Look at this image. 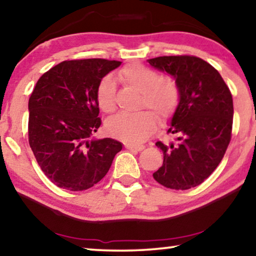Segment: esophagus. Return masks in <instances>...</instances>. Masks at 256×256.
<instances>
[{
	"instance_id": "esophagus-1",
	"label": "esophagus",
	"mask_w": 256,
	"mask_h": 256,
	"mask_svg": "<svg viewBox=\"0 0 256 256\" xmlns=\"http://www.w3.org/2000/svg\"><path fill=\"white\" fill-rule=\"evenodd\" d=\"M126 148L128 150H132V152H141L144 150V146H131V144H126Z\"/></svg>"
}]
</instances>
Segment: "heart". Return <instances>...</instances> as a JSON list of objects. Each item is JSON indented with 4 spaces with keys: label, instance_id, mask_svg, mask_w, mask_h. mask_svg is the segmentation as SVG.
Segmentation results:
<instances>
[{
    "label": "heart",
    "instance_id": "1",
    "mask_svg": "<svg viewBox=\"0 0 256 256\" xmlns=\"http://www.w3.org/2000/svg\"><path fill=\"white\" fill-rule=\"evenodd\" d=\"M117 77L124 85L141 92L140 108L147 106L152 109L161 120H168L176 112L180 90L174 79L161 77L154 68L140 63L128 64L122 68ZM95 98L98 108L104 112L112 114L116 109V85L108 76L98 82ZM155 115L148 110L118 114L106 122V130L114 138L126 144H138L155 131Z\"/></svg>",
    "mask_w": 256,
    "mask_h": 256
}]
</instances>
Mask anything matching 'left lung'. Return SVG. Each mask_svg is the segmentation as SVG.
I'll return each mask as SVG.
<instances>
[{"label":"left lung","mask_w":256,"mask_h":256,"mask_svg":"<svg viewBox=\"0 0 256 256\" xmlns=\"http://www.w3.org/2000/svg\"><path fill=\"white\" fill-rule=\"evenodd\" d=\"M152 66L176 78L180 98L168 130L177 142L156 146L163 164L152 177L171 190H190L204 182L222 161L232 136L234 101L215 68L192 55L147 60Z\"/></svg>","instance_id":"obj_1"}]
</instances>
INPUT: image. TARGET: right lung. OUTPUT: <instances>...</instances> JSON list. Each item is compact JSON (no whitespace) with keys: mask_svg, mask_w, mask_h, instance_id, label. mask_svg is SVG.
Listing matches in <instances>:
<instances>
[{"mask_svg":"<svg viewBox=\"0 0 256 256\" xmlns=\"http://www.w3.org/2000/svg\"><path fill=\"white\" fill-rule=\"evenodd\" d=\"M120 60H63L41 76L28 100V142L52 182L88 190L104 178L122 150L117 140L92 139L101 125L95 90Z\"/></svg>","mask_w":256,"mask_h":256,"instance_id":"1","label":"right lung"}]
</instances>
